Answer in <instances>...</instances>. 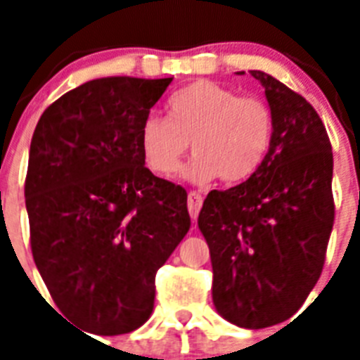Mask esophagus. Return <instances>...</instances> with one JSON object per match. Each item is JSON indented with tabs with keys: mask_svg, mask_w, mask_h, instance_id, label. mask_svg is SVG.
<instances>
[{
	"mask_svg": "<svg viewBox=\"0 0 360 360\" xmlns=\"http://www.w3.org/2000/svg\"><path fill=\"white\" fill-rule=\"evenodd\" d=\"M202 195H198L196 191H191L189 195H187V207H189V214L193 219L198 218V212L200 209H202Z\"/></svg>",
	"mask_w": 360,
	"mask_h": 360,
	"instance_id": "obj_1",
	"label": "esophagus"
}]
</instances>
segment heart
Masks as SVG:
<instances>
[{"label":"heart","mask_w":360,"mask_h":360,"mask_svg":"<svg viewBox=\"0 0 360 360\" xmlns=\"http://www.w3.org/2000/svg\"><path fill=\"white\" fill-rule=\"evenodd\" d=\"M167 121L149 115L142 122L139 144L146 165L157 176L180 169L187 149L196 157L186 176L196 184L218 176L224 184H241L265 160L274 135L269 104L241 97L212 81H195L167 101Z\"/></svg>","instance_id":"obj_1"}]
</instances>
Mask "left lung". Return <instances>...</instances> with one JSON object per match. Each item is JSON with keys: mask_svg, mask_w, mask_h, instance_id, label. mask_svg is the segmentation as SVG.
<instances>
[{"mask_svg": "<svg viewBox=\"0 0 360 360\" xmlns=\"http://www.w3.org/2000/svg\"><path fill=\"white\" fill-rule=\"evenodd\" d=\"M250 75L274 117L272 144L252 176L209 193L198 227L211 252L216 310L259 330L294 316L316 287L335 205L332 144L317 111L269 73Z\"/></svg>", "mask_w": 360, "mask_h": 360, "instance_id": "left-lung-1", "label": "left lung"}]
</instances>
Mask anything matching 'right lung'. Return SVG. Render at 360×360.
Here are the masks:
<instances>
[{"label":"right lung","mask_w":360,"mask_h":360,"mask_svg":"<svg viewBox=\"0 0 360 360\" xmlns=\"http://www.w3.org/2000/svg\"><path fill=\"white\" fill-rule=\"evenodd\" d=\"M171 81H88L50 104L32 136V256L59 310L101 335L149 319L157 270L191 227L186 189L155 176L139 144Z\"/></svg>","instance_id":"add662e5"}]
</instances>
